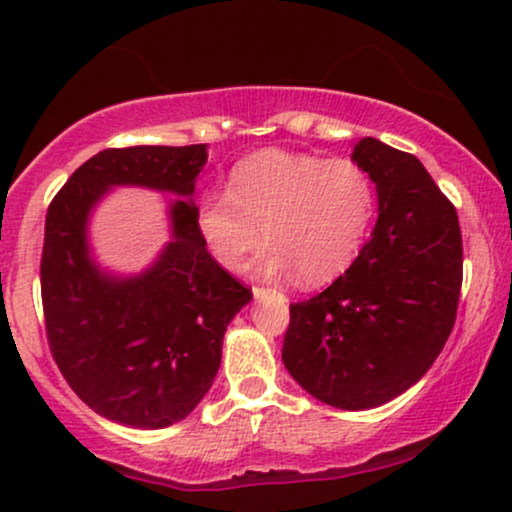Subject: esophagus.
<instances>
[{
    "instance_id": "34e87169",
    "label": "esophagus",
    "mask_w": 512,
    "mask_h": 512,
    "mask_svg": "<svg viewBox=\"0 0 512 512\" xmlns=\"http://www.w3.org/2000/svg\"><path fill=\"white\" fill-rule=\"evenodd\" d=\"M252 293H255V298H267V296H272V293H276V291L264 289V286H255V289H252Z\"/></svg>"
}]
</instances>
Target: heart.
Instances as JSON below:
<instances>
[{"mask_svg": "<svg viewBox=\"0 0 512 512\" xmlns=\"http://www.w3.org/2000/svg\"><path fill=\"white\" fill-rule=\"evenodd\" d=\"M375 207V182L354 158L267 149L231 168L226 195L199 199L195 226L228 272H243L264 238V274H296L301 286H322L356 260Z\"/></svg>", "mask_w": 512, "mask_h": 512, "instance_id": "obj_1", "label": "heart"}]
</instances>
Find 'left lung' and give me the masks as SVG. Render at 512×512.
Segmentation results:
<instances>
[{
  "label": "left lung",
  "mask_w": 512,
  "mask_h": 512,
  "mask_svg": "<svg viewBox=\"0 0 512 512\" xmlns=\"http://www.w3.org/2000/svg\"><path fill=\"white\" fill-rule=\"evenodd\" d=\"M354 161L378 190V223L346 272L291 303L281 358L303 390L339 409L390 402L433 366L457 317V211L416 156L366 137Z\"/></svg>",
  "instance_id": "8db88e82"
}]
</instances>
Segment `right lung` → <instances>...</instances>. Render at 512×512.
<instances>
[{
    "mask_svg": "<svg viewBox=\"0 0 512 512\" xmlns=\"http://www.w3.org/2000/svg\"><path fill=\"white\" fill-rule=\"evenodd\" d=\"M204 163L207 144L105 149L74 170L45 216L40 293L52 358L81 402L122 426L185 419L214 383L228 322L252 298L197 233L192 192ZM110 184L186 197L171 205L174 243L132 280L87 260V211Z\"/></svg>",
    "mask_w": 512,
    "mask_h": 512,
    "instance_id": "add662e5",
    "label": "right lung"
}]
</instances>
